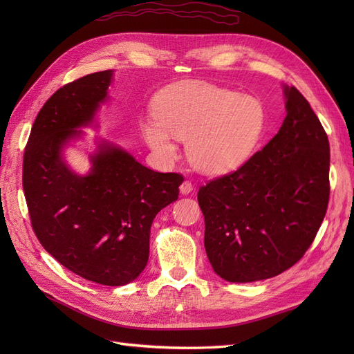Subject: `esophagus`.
Masks as SVG:
<instances>
[{"mask_svg":"<svg viewBox=\"0 0 354 354\" xmlns=\"http://www.w3.org/2000/svg\"><path fill=\"white\" fill-rule=\"evenodd\" d=\"M192 190H194V186H192V183H190V181H187V180L183 181V183L180 185V194L181 195H189Z\"/></svg>","mask_w":354,"mask_h":354,"instance_id":"1","label":"esophagus"}]
</instances>
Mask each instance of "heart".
I'll return each mask as SVG.
<instances>
[{
	"label": "heart",
	"instance_id": "heart-1",
	"mask_svg": "<svg viewBox=\"0 0 354 354\" xmlns=\"http://www.w3.org/2000/svg\"><path fill=\"white\" fill-rule=\"evenodd\" d=\"M155 120L140 122L143 140L165 160L174 159V139L186 140V153L198 171L221 176L252 155L266 124L259 99L201 82H181L159 94Z\"/></svg>",
	"mask_w": 354,
	"mask_h": 354
}]
</instances>
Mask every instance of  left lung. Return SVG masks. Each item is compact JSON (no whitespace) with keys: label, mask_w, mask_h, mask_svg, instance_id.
Listing matches in <instances>:
<instances>
[{"label":"left lung","mask_w":354,"mask_h":354,"mask_svg":"<svg viewBox=\"0 0 354 354\" xmlns=\"http://www.w3.org/2000/svg\"><path fill=\"white\" fill-rule=\"evenodd\" d=\"M286 116L261 151L202 186L207 257L233 283L274 277L312 245L329 201V142L304 95L283 84Z\"/></svg>","instance_id":"obj_1"}]
</instances>
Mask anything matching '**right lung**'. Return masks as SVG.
Here are the masks:
<instances>
[{"mask_svg":"<svg viewBox=\"0 0 354 354\" xmlns=\"http://www.w3.org/2000/svg\"><path fill=\"white\" fill-rule=\"evenodd\" d=\"M113 71L85 75L59 88L32 125L24 156L30 223L46 251L84 279L122 286L149 260L156 214L178 198L183 177L156 173L106 138H95L90 169L80 174L65 149L97 128Z\"/></svg>","mask_w":354,"mask_h":354,"instance_id":"1","label":"right lung"}]
</instances>
